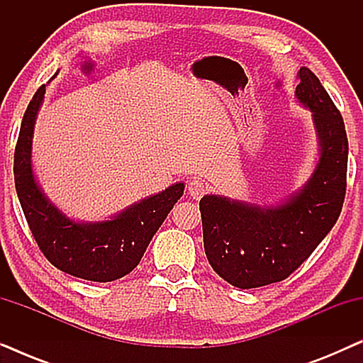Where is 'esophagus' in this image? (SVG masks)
<instances>
[{
	"label": "esophagus",
	"instance_id": "1",
	"mask_svg": "<svg viewBox=\"0 0 363 363\" xmlns=\"http://www.w3.org/2000/svg\"><path fill=\"white\" fill-rule=\"evenodd\" d=\"M188 193H190L191 198H195V200H200V198L206 193V185L201 180H198V178H193V180L188 183Z\"/></svg>",
	"mask_w": 363,
	"mask_h": 363
}]
</instances>
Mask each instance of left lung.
I'll return each mask as SVG.
<instances>
[{
  "label": "left lung",
  "instance_id": "1",
  "mask_svg": "<svg viewBox=\"0 0 363 363\" xmlns=\"http://www.w3.org/2000/svg\"><path fill=\"white\" fill-rule=\"evenodd\" d=\"M297 77L296 97L312 112L320 150L306 185L274 206L220 195L200 200L208 261L240 289L289 277L332 230L344 205L349 157L344 118L311 69L301 67Z\"/></svg>",
  "mask_w": 363,
  "mask_h": 363
}]
</instances>
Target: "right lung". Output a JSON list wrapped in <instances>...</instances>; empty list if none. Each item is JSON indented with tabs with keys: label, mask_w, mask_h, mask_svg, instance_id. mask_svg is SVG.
<instances>
[{
	"label": "right lung",
	"mask_w": 363,
	"mask_h": 363,
	"mask_svg": "<svg viewBox=\"0 0 363 363\" xmlns=\"http://www.w3.org/2000/svg\"><path fill=\"white\" fill-rule=\"evenodd\" d=\"M46 86H41L29 102L14 150V185L29 230L48 261L62 272L96 282L121 279L140 262L185 185L175 183L106 221L79 223L67 218L44 195L33 172L34 122Z\"/></svg>",
	"instance_id": "add662e5"
}]
</instances>
